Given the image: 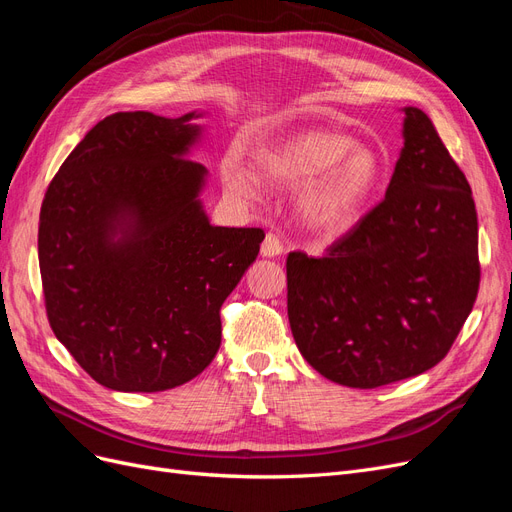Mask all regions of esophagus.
<instances>
[{
    "label": "esophagus",
    "instance_id": "esophagus-1",
    "mask_svg": "<svg viewBox=\"0 0 512 512\" xmlns=\"http://www.w3.org/2000/svg\"><path fill=\"white\" fill-rule=\"evenodd\" d=\"M282 252H284V241L277 235H273V232H269L260 245V254L265 258H273V256H280Z\"/></svg>",
    "mask_w": 512,
    "mask_h": 512
}]
</instances>
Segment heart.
I'll use <instances>...</instances> for the list:
<instances>
[{"mask_svg": "<svg viewBox=\"0 0 512 512\" xmlns=\"http://www.w3.org/2000/svg\"><path fill=\"white\" fill-rule=\"evenodd\" d=\"M258 175L275 185H299L305 224L337 237L346 232L369 200L382 175V160L369 147L331 130H301L256 151ZM224 183L239 196H254L258 179L241 162L224 166Z\"/></svg>", "mask_w": 512, "mask_h": 512, "instance_id": "1", "label": "heart"}]
</instances>
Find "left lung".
<instances>
[{
  "mask_svg": "<svg viewBox=\"0 0 512 512\" xmlns=\"http://www.w3.org/2000/svg\"><path fill=\"white\" fill-rule=\"evenodd\" d=\"M384 200L322 258H286L288 320L305 361L352 389L423 374L451 350L478 284L470 183L421 108Z\"/></svg>",
  "mask_w": 512,
  "mask_h": 512,
  "instance_id": "8db88e82",
  "label": "left lung"
}]
</instances>
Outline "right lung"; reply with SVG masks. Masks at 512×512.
<instances>
[{
  "instance_id": "obj_1",
  "label": "right lung",
  "mask_w": 512,
  "mask_h": 512,
  "mask_svg": "<svg viewBox=\"0 0 512 512\" xmlns=\"http://www.w3.org/2000/svg\"><path fill=\"white\" fill-rule=\"evenodd\" d=\"M194 117H104L42 200L46 316L106 389L158 393L196 378L220 350L222 303L265 239L209 224L198 198L207 168L185 158Z\"/></svg>"
}]
</instances>
